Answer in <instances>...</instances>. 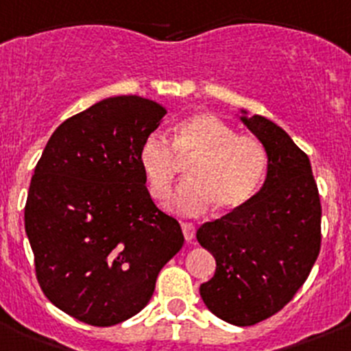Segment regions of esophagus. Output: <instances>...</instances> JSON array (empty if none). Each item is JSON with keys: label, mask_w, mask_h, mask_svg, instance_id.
<instances>
[{"label": "esophagus", "mask_w": 351, "mask_h": 351, "mask_svg": "<svg viewBox=\"0 0 351 351\" xmlns=\"http://www.w3.org/2000/svg\"><path fill=\"white\" fill-rule=\"evenodd\" d=\"M181 228H182V234H184L186 241H193V239H195V234H196L195 226H193L191 222H182Z\"/></svg>", "instance_id": "esophagus-1"}]
</instances>
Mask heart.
<instances>
[{
    "instance_id": "heart-1",
    "label": "heart",
    "mask_w": 351,
    "mask_h": 351,
    "mask_svg": "<svg viewBox=\"0 0 351 351\" xmlns=\"http://www.w3.org/2000/svg\"><path fill=\"white\" fill-rule=\"evenodd\" d=\"M182 165L188 181L179 186L169 206L196 215L215 206L219 213H234L252 202L267 172L265 146L256 138L238 134L213 113H196L173 129L172 146L149 134L139 148V167L156 202L170 195Z\"/></svg>"
}]
</instances>
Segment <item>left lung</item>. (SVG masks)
<instances>
[{"label":"left lung","instance_id":"8db88e82","mask_svg":"<svg viewBox=\"0 0 351 351\" xmlns=\"http://www.w3.org/2000/svg\"><path fill=\"white\" fill-rule=\"evenodd\" d=\"M265 146L269 165L262 189L234 213L205 222L199 245L217 269L199 295L212 313L234 326H253L288 305L320 252L319 189L310 160L265 117H241Z\"/></svg>","mask_w":351,"mask_h":351}]
</instances>
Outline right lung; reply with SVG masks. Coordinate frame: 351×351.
<instances>
[{
  "label": "right lung",
  "instance_id": "right-lung-1",
  "mask_svg": "<svg viewBox=\"0 0 351 351\" xmlns=\"http://www.w3.org/2000/svg\"><path fill=\"white\" fill-rule=\"evenodd\" d=\"M165 113L141 96L103 99L60 123L36 165L23 213L36 278L53 305L89 326L141 312L184 243L139 167Z\"/></svg>",
  "mask_w": 351,
  "mask_h": 351
}]
</instances>
